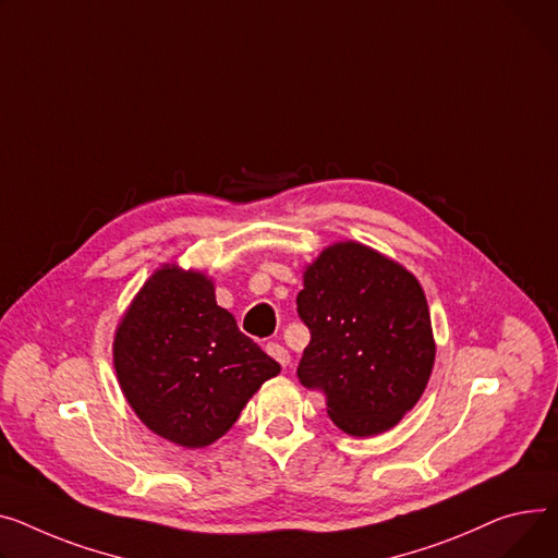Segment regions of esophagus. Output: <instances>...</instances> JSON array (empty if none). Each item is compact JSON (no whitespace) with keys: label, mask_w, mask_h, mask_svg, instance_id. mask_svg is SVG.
Masks as SVG:
<instances>
[{"label":"esophagus","mask_w":558,"mask_h":558,"mask_svg":"<svg viewBox=\"0 0 558 558\" xmlns=\"http://www.w3.org/2000/svg\"><path fill=\"white\" fill-rule=\"evenodd\" d=\"M265 350H267V354L271 356V359H276L282 367L284 365H289V352L280 345V343H276V341H269L267 345H265Z\"/></svg>","instance_id":"34e87169"}]
</instances>
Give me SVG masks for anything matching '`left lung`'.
<instances>
[{"mask_svg": "<svg viewBox=\"0 0 558 558\" xmlns=\"http://www.w3.org/2000/svg\"><path fill=\"white\" fill-rule=\"evenodd\" d=\"M295 305L312 333L299 381L323 392L329 420L352 437L397 426L435 363L420 280L373 246L333 242L305 267Z\"/></svg>", "mask_w": 558, "mask_h": 558, "instance_id": "left-lung-1", "label": "left lung"}]
</instances>
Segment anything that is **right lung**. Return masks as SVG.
<instances>
[{
    "label": "right lung",
    "instance_id": "obj_1",
    "mask_svg": "<svg viewBox=\"0 0 558 558\" xmlns=\"http://www.w3.org/2000/svg\"><path fill=\"white\" fill-rule=\"evenodd\" d=\"M114 369L136 417L183 449H204L280 365L238 329L204 271L161 265L114 333Z\"/></svg>",
    "mask_w": 558,
    "mask_h": 558
}]
</instances>
